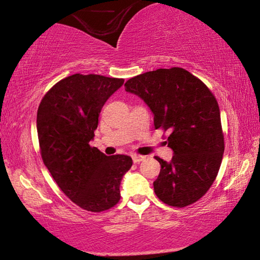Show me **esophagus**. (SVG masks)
<instances>
[{"mask_svg":"<svg viewBox=\"0 0 260 260\" xmlns=\"http://www.w3.org/2000/svg\"><path fill=\"white\" fill-rule=\"evenodd\" d=\"M144 158H145L144 156H140V155H133V161H134V163H140V162L143 161Z\"/></svg>","mask_w":260,"mask_h":260,"instance_id":"34e87169","label":"esophagus"}]
</instances>
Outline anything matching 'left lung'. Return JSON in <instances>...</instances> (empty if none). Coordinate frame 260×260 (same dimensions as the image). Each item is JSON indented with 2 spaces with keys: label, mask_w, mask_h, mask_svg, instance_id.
Returning <instances> with one entry per match:
<instances>
[{
  "label": "left lung",
  "mask_w": 260,
  "mask_h": 260,
  "mask_svg": "<svg viewBox=\"0 0 260 260\" xmlns=\"http://www.w3.org/2000/svg\"><path fill=\"white\" fill-rule=\"evenodd\" d=\"M125 91L138 95L154 113L155 129L168 131L172 161L161 165L156 197L186 207L207 193L218 175L225 142L218 102L202 81L181 67L158 69L131 78Z\"/></svg>",
  "instance_id": "8db88e82"
}]
</instances>
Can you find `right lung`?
<instances>
[{
    "mask_svg": "<svg viewBox=\"0 0 260 260\" xmlns=\"http://www.w3.org/2000/svg\"><path fill=\"white\" fill-rule=\"evenodd\" d=\"M124 83L120 78L76 73L58 81L41 99L37 115L40 154L63 194L90 212L112 208L133 159L106 156L91 147L103 105Z\"/></svg>",
    "mask_w": 260,
    "mask_h": 260,
    "instance_id": "right-lung-1",
    "label": "right lung"
}]
</instances>
